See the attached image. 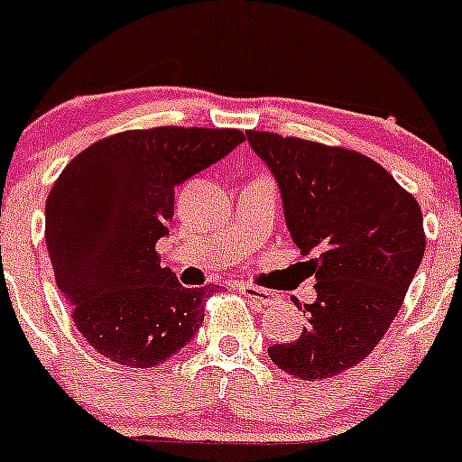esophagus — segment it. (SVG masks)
I'll list each match as a JSON object with an SVG mask.
<instances>
[{
    "label": "esophagus",
    "mask_w": 462,
    "mask_h": 462,
    "mask_svg": "<svg viewBox=\"0 0 462 462\" xmlns=\"http://www.w3.org/2000/svg\"><path fill=\"white\" fill-rule=\"evenodd\" d=\"M236 291H239L245 300H250L253 304H257V306H273L274 301H277L274 292L263 291V288H257V286H250V283H239V286H236Z\"/></svg>",
    "instance_id": "1"
}]
</instances>
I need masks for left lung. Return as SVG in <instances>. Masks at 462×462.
Segmentation results:
<instances>
[{
    "instance_id": "left-lung-1",
    "label": "left lung",
    "mask_w": 462,
    "mask_h": 462,
    "mask_svg": "<svg viewBox=\"0 0 462 462\" xmlns=\"http://www.w3.org/2000/svg\"><path fill=\"white\" fill-rule=\"evenodd\" d=\"M248 143L277 180L292 241L318 254L306 261L318 297L304 304V330L268 356L301 380L333 377L365 360L398 315L425 254L420 205L357 152L265 132Z\"/></svg>"
}]
</instances>
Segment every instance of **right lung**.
<instances>
[{
    "label": "right lung",
    "mask_w": 462,
    "mask_h": 462,
    "mask_svg": "<svg viewBox=\"0 0 462 462\" xmlns=\"http://www.w3.org/2000/svg\"><path fill=\"white\" fill-rule=\"evenodd\" d=\"M236 129L123 132L78 153L46 199V248L73 321L100 356L152 369L188 346L212 291L161 268L174 189L226 158Z\"/></svg>",
    "instance_id": "right-lung-1"
}]
</instances>
